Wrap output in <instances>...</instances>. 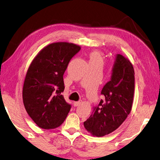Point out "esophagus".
<instances>
[{
	"label": "esophagus",
	"mask_w": 160,
	"mask_h": 160,
	"mask_svg": "<svg viewBox=\"0 0 160 160\" xmlns=\"http://www.w3.org/2000/svg\"><path fill=\"white\" fill-rule=\"evenodd\" d=\"M80 103H81V102H74V106H79L80 105Z\"/></svg>",
	"instance_id": "34e87169"
}]
</instances>
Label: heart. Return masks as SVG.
Listing matches in <instances>:
<instances>
[{
  "instance_id": "b5f03b06",
  "label": "heart",
  "mask_w": 160,
  "mask_h": 160,
  "mask_svg": "<svg viewBox=\"0 0 160 160\" xmlns=\"http://www.w3.org/2000/svg\"><path fill=\"white\" fill-rule=\"evenodd\" d=\"M90 61H99L101 62L103 61L102 54L97 51H94L91 52L90 54Z\"/></svg>"
}]
</instances>
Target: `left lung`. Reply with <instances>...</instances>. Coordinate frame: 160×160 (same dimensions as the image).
<instances>
[{
    "label": "left lung",
    "instance_id": "1",
    "mask_svg": "<svg viewBox=\"0 0 160 160\" xmlns=\"http://www.w3.org/2000/svg\"><path fill=\"white\" fill-rule=\"evenodd\" d=\"M135 90V72L132 63L117 54L110 80L103 87L101 94L105 97L92 114L83 122L91 135H108L122 125L132 109Z\"/></svg>",
    "mask_w": 160,
    "mask_h": 160
}]
</instances>
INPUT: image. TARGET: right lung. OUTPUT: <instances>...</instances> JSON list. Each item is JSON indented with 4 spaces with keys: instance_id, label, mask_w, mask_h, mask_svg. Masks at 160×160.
<instances>
[{
    "instance_id": "right-lung-1",
    "label": "right lung",
    "mask_w": 160,
    "mask_h": 160,
    "mask_svg": "<svg viewBox=\"0 0 160 160\" xmlns=\"http://www.w3.org/2000/svg\"><path fill=\"white\" fill-rule=\"evenodd\" d=\"M81 47L66 42L48 45L39 52L29 67L22 88L26 111L38 126L57 128L65 121L71 105L61 93L63 74Z\"/></svg>"
}]
</instances>
